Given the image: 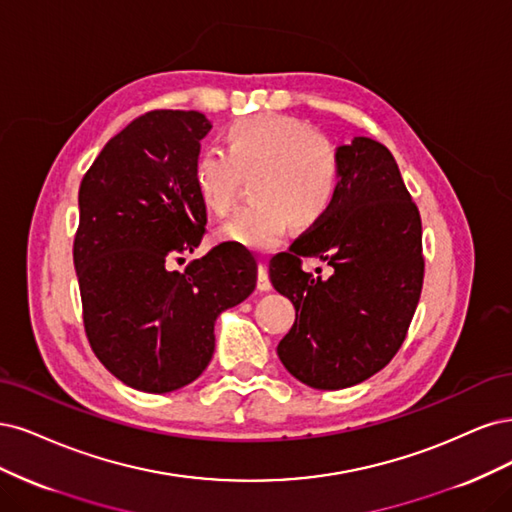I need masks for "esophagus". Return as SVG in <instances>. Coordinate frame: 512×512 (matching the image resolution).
I'll use <instances>...</instances> for the list:
<instances>
[{
    "mask_svg": "<svg viewBox=\"0 0 512 512\" xmlns=\"http://www.w3.org/2000/svg\"><path fill=\"white\" fill-rule=\"evenodd\" d=\"M257 289H259V291H270V289H272L270 274H268V266H266V263H259V268H257Z\"/></svg>",
    "mask_w": 512,
    "mask_h": 512,
    "instance_id": "1",
    "label": "esophagus"
}]
</instances>
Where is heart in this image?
<instances>
[{
    "label": "heart",
    "mask_w": 512,
    "mask_h": 512,
    "mask_svg": "<svg viewBox=\"0 0 512 512\" xmlns=\"http://www.w3.org/2000/svg\"><path fill=\"white\" fill-rule=\"evenodd\" d=\"M227 153L204 148L193 166L202 206L223 217L238 202L242 178H252L255 204L217 229V240L270 251L291 223L298 232L321 225L340 193V163L308 123L283 114H255L227 127Z\"/></svg>",
    "instance_id": "obj_1"
}]
</instances>
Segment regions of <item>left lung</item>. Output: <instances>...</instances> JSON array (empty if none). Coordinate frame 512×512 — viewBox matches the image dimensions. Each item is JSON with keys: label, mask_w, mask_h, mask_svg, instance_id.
Returning a JSON list of instances; mask_svg holds the SVG:
<instances>
[{"label": "left lung", "mask_w": 512, "mask_h": 512, "mask_svg": "<svg viewBox=\"0 0 512 512\" xmlns=\"http://www.w3.org/2000/svg\"><path fill=\"white\" fill-rule=\"evenodd\" d=\"M336 157L334 210L270 259L274 289L295 306L276 353L312 389L353 387L383 370L406 338L423 287L421 217L389 148L357 136ZM302 256L327 260L335 274L304 273Z\"/></svg>", "instance_id": "1"}]
</instances>
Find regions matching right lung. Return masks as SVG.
Listing matches in <instances>:
<instances>
[{"instance_id":"obj_1","label":"right lung","mask_w":512,"mask_h":512,"mask_svg":"<svg viewBox=\"0 0 512 512\" xmlns=\"http://www.w3.org/2000/svg\"><path fill=\"white\" fill-rule=\"evenodd\" d=\"M210 127L195 110L146 112L108 140L78 191L87 338L110 374L146 393L193 383L212 359L214 321L257 283L253 255L232 244L170 268L204 236L193 166Z\"/></svg>"}]
</instances>
